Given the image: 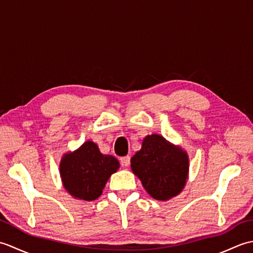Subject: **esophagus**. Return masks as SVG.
<instances>
[{
  "label": "esophagus",
  "mask_w": 253,
  "mask_h": 253,
  "mask_svg": "<svg viewBox=\"0 0 253 253\" xmlns=\"http://www.w3.org/2000/svg\"><path fill=\"white\" fill-rule=\"evenodd\" d=\"M130 163V157L129 155H126V157L121 158V164L122 166H128Z\"/></svg>",
  "instance_id": "obj_1"
}]
</instances>
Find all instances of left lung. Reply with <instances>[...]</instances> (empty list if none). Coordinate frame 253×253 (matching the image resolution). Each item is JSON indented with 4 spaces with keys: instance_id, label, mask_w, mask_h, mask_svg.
<instances>
[{
    "instance_id": "8db88e82",
    "label": "left lung",
    "mask_w": 253,
    "mask_h": 253,
    "mask_svg": "<svg viewBox=\"0 0 253 253\" xmlns=\"http://www.w3.org/2000/svg\"><path fill=\"white\" fill-rule=\"evenodd\" d=\"M130 163L132 173L155 200L168 201L186 186L189 173L187 152L158 133L144 137Z\"/></svg>"
}]
</instances>
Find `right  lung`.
<instances>
[{"mask_svg": "<svg viewBox=\"0 0 253 253\" xmlns=\"http://www.w3.org/2000/svg\"><path fill=\"white\" fill-rule=\"evenodd\" d=\"M120 162L109 154H102L93 141L88 140L77 150L62 157L60 175L65 190L78 200L93 201L103 191Z\"/></svg>", "mask_w": 253, "mask_h": 253, "instance_id": "obj_1", "label": "right lung"}]
</instances>
